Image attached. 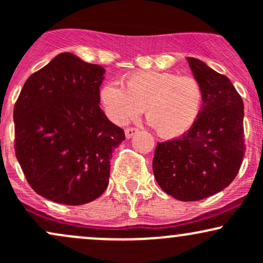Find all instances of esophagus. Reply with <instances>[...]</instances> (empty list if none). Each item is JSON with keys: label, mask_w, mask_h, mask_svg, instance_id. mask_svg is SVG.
<instances>
[{"label": "esophagus", "mask_w": 263, "mask_h": 263, "mask_svg": "<svg viewBox=\"0 0 263 263\" xmlns=\"http://www.w3.org/2000/svg\"><path fill=\"white\" fill-rule=\"evenodd\" d=\"M137 131H138L137 128H126L125 129L126 138H132V137H134L135 134H137Z\"/></svg>", "instance_id": "obj_1"}]
</instances>
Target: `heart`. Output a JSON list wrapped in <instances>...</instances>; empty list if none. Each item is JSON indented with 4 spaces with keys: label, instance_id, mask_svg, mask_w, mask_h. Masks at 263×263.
<instances>
[{
    "label": "heart",
    "instance_id": "heart-1",
    "mask_svg": "<svg viewBox=\"0 0 263 263\" xmlns=\"http://www.w3.org/2000/svg\"><path fill=\"white\" fill-rule=\"evenodd\" d=\"M100 104L111 121L125 125L144 108L147 121L163 138L189 131L200 116L204 91L193 77L163 71H137L123 79V87L106 83L99 91Z\"/></svg>",
    "mask_w": 263,
    "mask_h": 263
}]
</instances>
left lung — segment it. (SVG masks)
Returning a JSON list of instances; mask_svg holds the SVG:
<instances>
[{"instance_id": "left-lung-1", "label": "left lung", "mask_w": 263, "mask_h": 263, "mask_svg": "<svg viewBox=\"0 0 263 263\" xmlns=\"http://www.w3.org/2000/svg\"><path fill=\"white\" fill-rule=\"evenodd\" d=\"M204 91V105L186 134L157 144L153 173L163 192L195 201L221 192L237 176L245 156L243 101L231 81L188 57Z\"/></svg>"}]
</instances>
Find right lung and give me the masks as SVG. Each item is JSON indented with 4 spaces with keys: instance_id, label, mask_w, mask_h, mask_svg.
Wrapping results in <instances>:
<instances>
[{
    "instance_id": "obj_1",
    "label": "right lung",
    "mask_w": 263,
    "mask_h": 263,
    "mask_svg": "<svg viewBox=\"0 0 263 263\" xmlns=\"http://www.w3.org/2000/svg\"><path fill=\"white\" fill-rule=\"evenodd\" d=\"M105 69L60 53L27 79L14 105V151L35 193L59 204L98 199L125 132L99 104Z\"/></svg>"
}]
</instances>
